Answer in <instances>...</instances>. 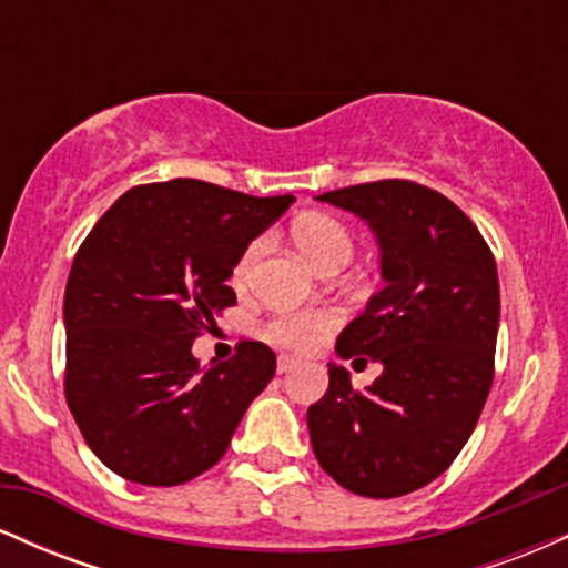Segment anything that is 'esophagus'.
Returning a JSON list of instances; mask_svg holds the SVG:
<instances>
[{"mask_svg":"<svg viewBox=\"0 0 568 568\" xmlns=\"http://www.w3.org/2000/svg\"><path fill=\"white\" fill-rule=\"evenodd\" d=\"M296 366H298L296 357H291V355H280L277 357V374H288V371H293Z\"/></svg>","mask_w":568,"mask_h":568,"instance_id":"1","label":"esophagus"}]
</instances>
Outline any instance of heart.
I'll return each mask as SVG.
<instances>
[{"mask_svg":"<svg viewBox=\"0 0 568 568\" xmlns=\"http://www.w3.org/2000/svg\"><path fill=\"white\" fill-rule=\"evenodd\" d=\"M291 240L296 251L306 258V264L315 266L317 272L328 270V266H344L352 258L355 243L352 234L342 221L323 216V213H306V216L296 219L291 226ZM266 251V240L258 237L245 247L240 262L234 264L232 285L237 291H245L251 285L256 264L262 262ZM338 315L334 310H298V312H283L275 321L266 325V336L283 347L306 352L317 347L323 334L336 328Z\"/></svg>","mask_w":568,"mask_h":568,"instance_id":"obj_1","label":"heart"}]
</instances>
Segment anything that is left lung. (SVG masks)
Instances as JSON below:
<instances>
[{
	"label": "left lung",
	"instance_id": "1",
	"mask_svg": "<svg viewBox=\"0 0 568 568\" xmlns=\"http://www.w3.org/2000/svg\"><path fill=\"white\" fill-rule=\"evenodd\" d=\"M317 200L371 226L384 285L336 338L338 357L382 363V376L357 393L328 363V393L306 410L312 452L347 491L403 497L446 473L478 425L494 382L497 264L473 221L414 181Z\"/></svg>",
	"mask_w": 568,
	"mask_h": 568
}]
</instances>
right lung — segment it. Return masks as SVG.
I'll list each match as a JSON object with an SVG mask.
<instances>
[{
	"label": "right lung",
	"instance_id": "obj_1",
	"mask_svg": "<svg viewBox=\"0 0 568 568\" xmlns=\"http://www.w3.org/2000/svg\"><path fill=\"white\" fill-rule=\"evenodd\" d=\"M293 200L173 179L133 186L84 237L63 296L67 403L109 470L179 486L226 454L275 352L243 342L232 361L200 366L192 344L237 302L234 264Z\"/></svg>",
	"mask_w": 568,
	"mask_h": 568
}]
</instances>
